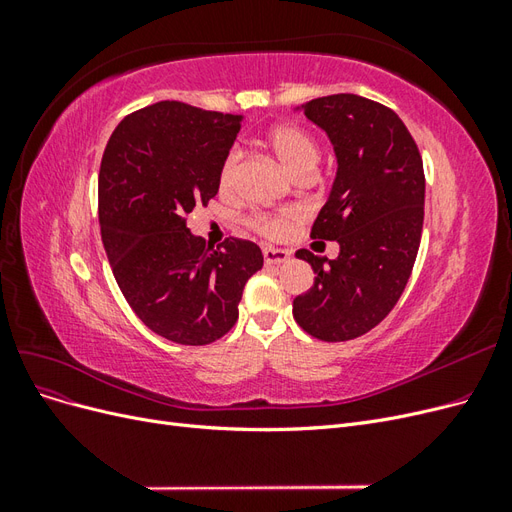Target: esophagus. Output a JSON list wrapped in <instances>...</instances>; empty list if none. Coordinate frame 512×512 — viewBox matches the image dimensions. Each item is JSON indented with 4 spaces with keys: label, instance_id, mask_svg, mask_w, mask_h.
<instances>
[{
    "label": "esophagus",
    "instance_id": "34e87169",
    "mask_svg": "<svg viewBox=\"0 0 512 512\" xmlns=\"http://www.w3.org/2000/svg\"><path fill=\"white\" fill-rule=\"evenodd\" d=\"M262 256H265L267 267H277V265H282V262L290 260V252L280 250V247H262Z\"/></svg>",
    "mask_w": 512,
    "mask_h": 512
}]
</instances>
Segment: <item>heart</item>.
<instances>
[{
	"instance_id": "1",
	"label": "heart",
	"mask_w": 512,
	"mask_h": 512,
	"mask_svg": "<svg viewBox=\"0 0 512 512\" xmlns=\"http://www.w3.org/2000/svg\"><path fill=\"white\" fill-rule=\"evenodd\" d=\"M265 143L273 151L277 162H280L294 179L301 175H312L318 166L320 149H318L314 138L299 126H292V123H280V126H275L267 132ZM235 168H237V153L232 151L222 162L220 175H218V183H220L222 192H226L232 185V179H235ZM292 220H294V215L290 211H286L280 215H262V218L252 222V226L267 237H282L288 232Z\"/></svg>"
}]
</instances>
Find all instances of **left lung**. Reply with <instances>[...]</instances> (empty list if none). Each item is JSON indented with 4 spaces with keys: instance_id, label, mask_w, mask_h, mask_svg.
Listing matches in <instances>:
<instances>
[{
    "instance_id": "left-lung-1",
    "label": "left lung",
    "mask_w": 512,
    "mask_h": 512,
    "mask_svg": "<svg viewBox=\"0 0 512 512\" xmlns=\"http://www.w3.org/2000/svg\"><path fill=\"white\" fill-rule=\"evenodd\" d=\"M299 111L327 132L337 158L312 239L337 241L339 256L297 252L316 277L292 316L322 342H348L389 316L410 280L425 215L423 160L404 121L374 100L335 94Z\"/></svg>"
}]
</instances>
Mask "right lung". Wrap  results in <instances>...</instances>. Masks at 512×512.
I'll return each instance as SVG.
<instances>
[{
	"instance_id": "right-lung-1",
	"label": "right lung",
	"mask_w": 512,
	"mask_h": 512,
	"mask_svg": "<svg viewBox=\"0 0 512 512\" xmlns=\"http://www.w3.org/2000/svg\"><path fill=\"white\" fill-rule=\"evenodd\" d=\"M241 121L164 100L123 119L104 149L98 215L108 262L134 314L175 344L226 335L247 280L262 269L256 243L230 237L213 250L185 226V215L218 194Z\"/></svg>"
}]
</instances>
